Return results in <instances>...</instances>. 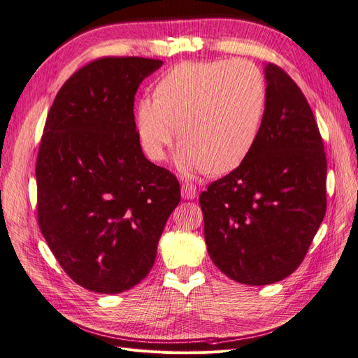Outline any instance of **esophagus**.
<instances>
[{"mask_svg":"<svg viewBox=\"0 0 358 358\" xmlns=\"http://www.w3.org/2000/svg\"><path fill=\"white\" fill-rule=\"evenodd\" d=\"M180 192H182V197L187 199V200H192L197 197V187L194 185V183L185 182L183 185L180 187Z\"/></svg>","mask_w":358,"mask_h":358,"instance_id":"esophagus-1","label":"esophagus"}]
</instances>
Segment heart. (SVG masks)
I'll return each mask as SVG.
<instances>
[{"mask_svg":"<svg viewBox=\"0 0 358 358\" xmlns=\"http://www.w3.org/2000/svg\"><path fill=\"white\" fill-rule=\"evenodd\" d=\"M262 71L245 59L189 62L159 80L155 99L138 101L136 124L146 155L161 161L176 142L183 171L225 175L251 155L266 115ZM178 129H176V127Z\"/></svg>","mask_w":358,"mask_h":358,"instance_id":"obj_1","label":"heart"}]
</instances>
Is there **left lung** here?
Here are the masks:
<instances>
[{
    "label": "left lung",
    "mask_w": 358,
    "mask_h": 358,
    "mask_svg": "<svg viewBox=\"0 0 358 358\" xmlns=\"http://www.w3.org/2000/svg\"><path fill=\"white\" fill-rule=\"evenodd\" d=\"M264 78L266 115L254 150L199 199L212 262L245 285L294 272L327 206L326 152L305 95L275 64H266Z\"/></svg>",
    "instance_id": "left-lung-1"
}]
</instances>
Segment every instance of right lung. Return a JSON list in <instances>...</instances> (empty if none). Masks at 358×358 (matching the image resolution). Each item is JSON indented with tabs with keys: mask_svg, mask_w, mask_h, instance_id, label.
<instances>
[{
	"mask_svg": "<svg viewBox=\"0 0 358 358\" xmlns=\"http://www.w3.org/2000/svg\"><path fill=\"white\" fill-rule=\"evenodd\" d=\"M159 59L107 57L62 85L38 149V225L61 267L83 288L117 294L154 266L180 201L175 175L140 146L134 95Z\"/></svg>",
	"mask_w": 358,
	"mask_h": 358,
	"instance_id": "obj_1",
	"label": "right lung"
}]
</instances>
